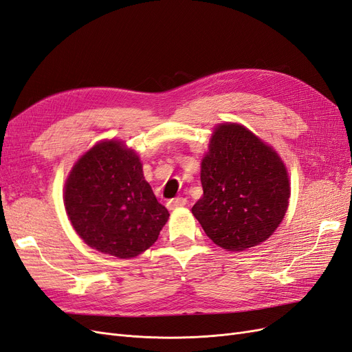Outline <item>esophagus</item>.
<instances>
[{"label":"esophagus","mask_w":352,"mask_h":352,"mask_svg":"<svg viewBox=\"0 0 352 352\" xmlns=\"http://www.w3.org/2000/svg\"><path fill=\"white\" fill-rule=\"evenodd\" d=\"M187 205V200L184 197H177V199H171L168 203H166V208L169 210H175V209H179Z\"/></svg>","instance_id":"esophagus-1"}]
</instances>
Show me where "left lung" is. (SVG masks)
Segmentation results:
<instances>
[{
  "instance_id": "left-lung-1",
  "label": "left lung",
  "mask_w": 352,
  "mask_h": 352,
  "mask_svg": "<svg viewBox=\"0 0 352 352\" xmlns=\"http://www.w3.org/2000/svg\"><path fill=\"white\" fill-rule=\"evenodd\" d=\"M203 196L191 212L210 240L228 252L266 241L288 209L287 168L274 147L241 124L214 129L201 160Z\"/></svg>"
}]
</instances>
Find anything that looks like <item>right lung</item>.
I'll use <instances>...</instances> for the list:
<instances>
[{
  "instance_id": "1",
  "label": "right lung",
  "mask_w": 352,
  "mask_h": 352,
  "mask_svg": "<svg viewBox=\"0 0 352 352\" xmlns=\"http://www.w3.org/2000/svg\"><path fill=\"white\" fill-rule=\"evenodd\" d=\"M64 206L87 245L118 258L153 245L169 218L143 177L138 153L118 140L99 142L74 164Z\"/></svg>"
}]
</instances>
